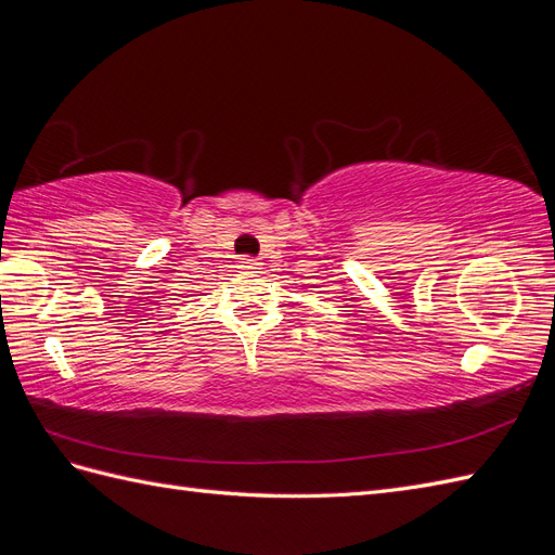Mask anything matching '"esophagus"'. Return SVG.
<instances>
[{"label":"esophagus","instance_id":"1","mask_svg":"<svg viewBox=\"0 0 555 555\" xmlns=\"http://www.w3.org/2000/svg\"><path fill=\"white\" fill-rule=\"evenodd\" d=\"M260 264H262V262L253 260V257H241V260H238V272H241V274H255L257 269H262Z\"/></svg>","mask_w":555,"mask_h":555}]
</instances>
